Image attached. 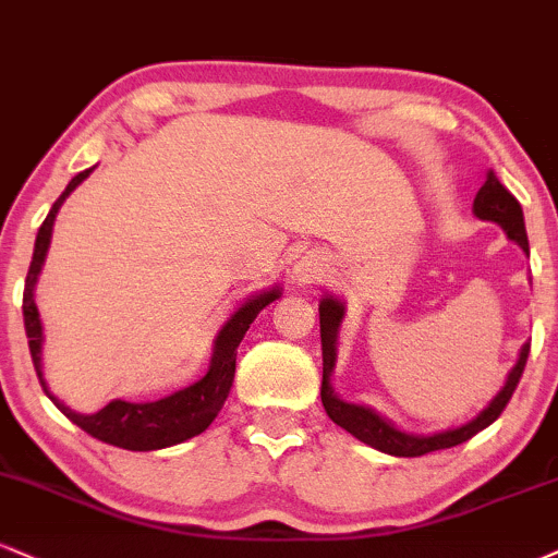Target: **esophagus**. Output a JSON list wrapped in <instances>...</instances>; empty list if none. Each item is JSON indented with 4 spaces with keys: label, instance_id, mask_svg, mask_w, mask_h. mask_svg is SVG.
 I'll use <instances>...</instances> for the list:
<instances>
[{
    "label": "esophagus",
    "instance_id": "obj_1",
    "mask_svg": "<svg viewBox=\"0 0 558 558\" xmlns=\"http://www.w3.org/2000/svg\"><path fill=\"white\" fill-rule=\"evenodd\" d=\"M322 275H325V259L317 257V254H308L296 265L299 283H312V280H319Z\"/></svg>",
    "mask_w": 558,
    "mask_h": 558
}]
</instances>
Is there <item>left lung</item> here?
Returning <instances> with one entry per match:
<instances>
[{"mask_svg": "<svg viewBox=\"0 0 558 558\" xmlns=\"http://www.w3.org/2000/svg\"><path fill=\"white\" fill-rule=\"evenodd\" d=\"M473 213L478 215L481 220H492V223H499L507 231V236L520 244L522 252H530L527 246V233H525V218H522V207L514 199V194L501 184L499 179L494 177V171L486 173V181L475 194L473 199ZM345 306L340 304L338 299L325 296L319 301V335H322V405L330 418L340 428H345L348 434H353L355 439L364 441V445L379 449V452L395 454V458H421L426 452H436V449H449L458 447L462 441H468L471 436L483 432L486 426H492L496 418H499L501 411L507 408L509 398L520 385L522 372H525L530 343L522 345L520 359L509 372V377L501 387V392L488 402V408L475 415L473 421L462 424L460 428H449V432H439L432 436H418V434H405L395 424H389L387 418H381L377 411L366 405H355V402H345L335 395L330 385V374L335 366V345H338V330L340 322H343Z\"/></svg>", "mask_w": 558, "mask_h": 558, "instance_id": "1", "label": "left lung"}]
</instances>
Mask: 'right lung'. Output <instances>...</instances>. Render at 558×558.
<instances>
[{
  "instance_id": "obj_1",
  "label": "right lung",
  "mask_w": 558,
  "mask_h": 558,
  "mask_svg": "<svg viewBox=\"0 0 558 558\" xmlns=\"http://www.w3.org/2000/svg\"><path fill=\"white\" fill-rule=\"evenodd\" d=\"M96 169V166H93ZM93 169H85L77 173L75 179L66 184V190L59 194V199L46 215L44 226L38 228L36 236V250H33V262L28 278H25V293H23V319H25V335H28V348L33 366H36L38 379H41L44 392L49 395L53 405L62 411L72 424H77L83 432H87L96 439L106 441V445L132 449V452H150V449H163L171 445H181V441L192 439V436L203 434L207 426L213 424L215 415L231 392L233 374H236V348L244 340L246 330L257 314L267 304H272L275 299H280V288L275 286L272 291L257 293V296L246 299L236 312L231 314V319L226 322L223 330L218 332L213 348L210 368L199 381L179 389V392L169 395V398L156 400V402H126V400H111L109 405L100 408L98 413H75L72 408H66L62 400H57L46 387L44 374H41V343H44V330L41 319H38L36 301H33V288H36L38 272H41L46 252L51 244V228L57 220L59 207L72 192L77 190V184L90 177Z\"/></svg>"
}]
</instances>
